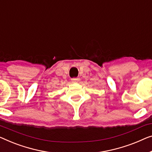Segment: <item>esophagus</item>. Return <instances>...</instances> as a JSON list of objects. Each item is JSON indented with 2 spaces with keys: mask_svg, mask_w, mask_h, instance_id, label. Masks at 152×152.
Masks as SVG:
<instances>
[{
  "mask_svg": "<svg viewBox=\"0 0 152 152\" xmlns=\"http://www.w3.org/2000/svg\"><path fill=\"white\" fill-rule=\"evenodd\" d=\"M72 82H77V81L79 80V78H72Z\"/></svg>",
  "mask_w": 152,
  "mask_h": 152,
  "instance_id": "esophagus-1",
  "label": "esophagus"
}]
</instances>
